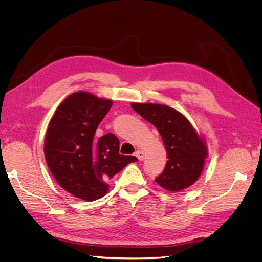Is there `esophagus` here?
<instances>
[{
  "label": "esophagus",
  "mask_w": 262,
  "mask_h": 262,
  "mask_svg": "<svg viewBox=\"0 0 262 262\" xmlns=\"http://www.w3.org/2000/svg\"><path fill=\"white\" fill-rule=\"evenodd\" d=\"M136 156L138 157V160H139V161H143V158H144V153L142 152V150H137V152H136Z\"/></svg>",
  "instance_id": "obj_1"
}]
</instances>
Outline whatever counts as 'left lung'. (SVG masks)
I'll return each mask as SVG.
<instances>
[{
  "mask_svg": "<svg viewBox=\"0 0 262 262\" xmlns=\"http://www.w3.org/2000/svg\"><path fill=\"white\" fill-rule=\"evenodd\" d=\"M131 107L161 134L168 161L155 181L168 191L191 186L201 175L208 149L188 119L176 109L158 104L132 102Z\"/></svg>",
  "mask_w": 262,
  "mask_h": 262,
  "instance_id": "obj_1",
  "label": "left lung"
}]
</instances>
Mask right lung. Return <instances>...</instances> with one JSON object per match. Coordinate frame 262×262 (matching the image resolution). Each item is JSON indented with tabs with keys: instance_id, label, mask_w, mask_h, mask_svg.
Here are the masks:
<instances>
[{
	"instance_id": "right-lung-1",
	"label": "right lung",
	"mask_w": 262,
	"mask_h": 262,
	"mask_svg": "<svg viewBox=\"0 0 262 262\" xmlns=\"http://www.w3.org/2000/svg\"><path fill=\"white\" fill-rule=\"evenodd\" d=\"M112 106L113 100L74 93L61 102L47 130V165L58 184L78 199L94 201L104 196L106 180L138 161L136 156L119 154L120 143L115 134L94 139Z\"/></svg>"
}]
</instances>
